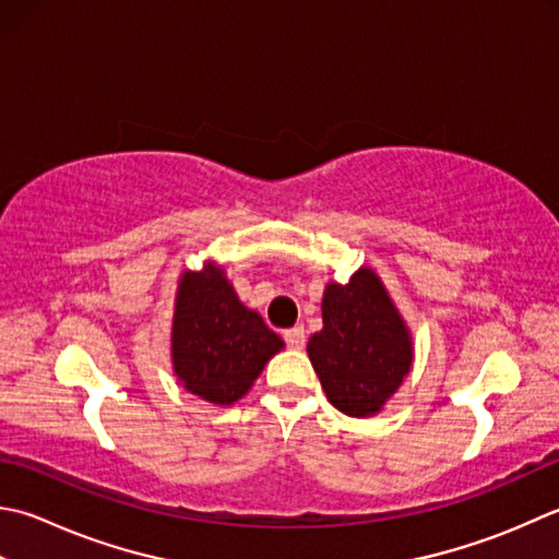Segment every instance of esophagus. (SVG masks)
I'll return each mask as SVG.
<instances>
[{"label": "esophagus", "instance_id": "1", "mask_svg": "<svg viewBox=\"0 0 559 559\" xmlns=\"http://www.w3.org/2000/svg\"><path fill=\"white\" fill-rule=\"evenodd\" d=\"M283 338H286V344L290 348H300L305 346V326H290V330L283 332Z\"/></svg>", "mask_w": 559, "mask_h": 559}]
</instances>
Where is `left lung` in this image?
Wrapping results in <instances>:
<instances>
[{"instance_id": "obj_1", "label": "left lung", "mask_w": 559, "mask_h": 559, "mask_svg": "<svg viewBox=\"0 0 559 559\" xmlns=\"http://www.w3.org/2000/svg\"><path fill=\"white\" fill-rule=\"evenodd\" d=\"M308 356L338 412L373 417L407 378L414 346L395 302L373 269L348 283H326L322 330L310 336Z\"/></svg>"}]
</instances>
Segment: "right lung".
<instances>
[{"label": "right lung", "instance_id": "right-lung-1", "mask_svg": "<svg viewBox=\"0 0 559 559\" xmlns=\"http://www.w3.org/2000/svg\"><path fill=\"white\" fill-rule=\"evenodd\" d=\"M283 348L261 314L239 302L225 271H183L171 322V366L181 385L213 404H235Z\"/></svg>", "mask_w": 559, "mask_h": 559}]
</instances>
